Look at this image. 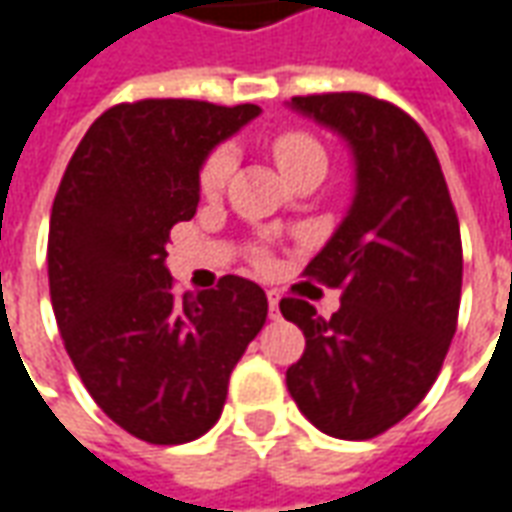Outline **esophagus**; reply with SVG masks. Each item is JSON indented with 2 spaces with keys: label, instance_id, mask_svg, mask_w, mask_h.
Wrapping results in <instances>:
<instances>
[{
  "label": "esophagus",
  "instance_id": "1",
  "mask_svg": "<svg viewBox=\"0 0 512 512\" xmlns=\"http://www.w3.org/2000/svg\"><path fill=\"white\" fill-rule=\"evenodd\" d=\"M268 316L280 318V296L274 291H268Z\"/></svg>",
  "mask_w": 512,
  "mask_h": 512
}]
</instances>
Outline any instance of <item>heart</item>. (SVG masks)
I'll return each mask as SVG.
<instances>
[{
  "label": "heart",
  "mask_w": 512,
  "mask_h": 512,
  "mask_svg": "<svg viewBox=\"0 0 512 512\" xmlns=\"http://www.w3.org/2000/svg\"><path fill=\"white\" fill-rule=\"evenodd\" d=\"M274 157L280 163L282 174L291 180L293 174L310 166V163H327L324 157V149L318 144L313 135L307 132H282L274 138ZM232 169H235V152L230 146H219L213 155L207 157L205 166H202V174H199V185H202V194L216 196L224 188V182L230 180Z\"/></svg>",
  "instance_id": "heart-1"
}]
</instances>
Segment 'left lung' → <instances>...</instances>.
I'll return each instance as SVG.
<instances>
[{
	"label": "left lung",
	"instance_id": "8db88e82",
	"mask_svg": "<svg viewBox=\"0 0 512 512\" xmlns=\"http://www.w3.org/2000/svg\"><path fill=\"white\" fill-rule=\"evenodd\" d=\"M288 107L346 141L355 194L305 268L341 288V307L324 318L305 299L280 302L307 343L285 382L313 427L366 441L441 371L460 310V224L430 138L405 110L368 94L293 96Z\"/></svg>",
	"mask_w": 512,
	"mask_h": 512
}]
</instances>
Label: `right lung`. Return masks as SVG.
<instances>
[{"label": "right lung", "mask_w": 512, "mask_h": 512, "mask_svg": "<svg viewBox=\"0 0 512 512\" xmlns=\"http://www.w3.org/2000/svg\"><path fill=\"white\" fill-rule=\"evenodd\" d=\"M257 105L141 99L105 110L60 180L49 221V293L71 363L94 402L146 443H188L221 416L235 363L268 299L227 274L177 296L166 241L194 219L210 152Z\"/></svg>", "instance_id": "1"}]
</instances>
